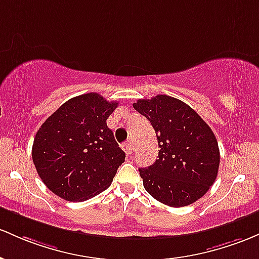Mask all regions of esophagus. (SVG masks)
Here are the masks:
<instances>
[{"mask_svg":"<svg viewBox=\"0 0 259 259\" xmlns=\"http://www.w3.org/2000/svg\"><path fill=\"white\" fill-rule=\"evenodd\" d=\"M123 149L127 155H130V153H133V151H134V146H133L132 143H125L123 145Z\"/></svg>","mask_w":259,"mask_h":259,"instance_id":"34e87169","label":"esophagus"}]
</instances>
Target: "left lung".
<instances>
[{
  "instance_id": "left-lung-1",
  "label": "left lung",
  "mask_w": 259,
  "mask_h": 259,
  "mask_svg": "<svg viewBox=\"0 0 259 259\" xmlns=\"http://www.w3.org/2000/svg\"><path fill=\"white\" fill-rule=\"evenodd\" d=\"M133 107L150 120L160 147L155 163L139 168L146 192L173 208L197 201L217 180L220 164L212 130L188 104L169 96L139 99Z\"/></svg>"
}]
</instances>
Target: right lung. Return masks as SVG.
Segmentation results:
<instances>
[{
	"mask_svg": "<svg viewBox=\"0 0 259 259\" xmlns=\"http://www.w3.org/2000/svg\"><path fill=\"white\" fill-rule=\"evenodd\" d=\"M118 102L95 92L65 102L42 123L32 157L39 177L54 194L84 201L106 190L125 153L107 126Z\"/></svg>",
	"mask_w": 259,
	"mask_h": 259,
	"instance_id": "1",
	"label": "right lung"
}]
</instances>
